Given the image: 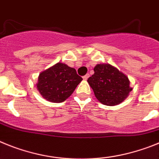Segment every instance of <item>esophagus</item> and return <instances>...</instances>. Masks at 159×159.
I'll use <instances>...</instances> for the list:
<instances>
[{"label":"esophagus","instance_id":"esophagus-1","mask_svg":"<svg viewBox=\"0 0 159 159\" xmlns=\"http://www.w3.org/2000/svg\"><path fill=\"white\" fill-rule=\"evenodd\" d=\"M89 77V74H85V76H83V79H84V80H87Z\"/></svg>","mask_w":159,"mask_h":159}]
</instances>
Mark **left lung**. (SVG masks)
<instances>
[{"mask_svg": "<svg viewBox=\"0 0 159 159\" xmlns=\"http://www.w3.org/2000/svg\"><path fill=\"white\" fill-rule=\"evenodd\" d=\"M87 81L96 98L106 106H114L125 100L133 88L125 74L110 64H98Z\"/></svg>", "mask_w": 159, "mask_h": 159, "instance_id": "8db88e82", "label": "left lung"}]
</instances>
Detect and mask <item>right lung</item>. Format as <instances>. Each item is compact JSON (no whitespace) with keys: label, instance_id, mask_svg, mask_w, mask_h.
<instances>
[{"label":"right lung","instance_id":"1","mask_svg":"<svg viewBox=\"0 0 159 159\" xmlns=\"http://www.w3.org/2000/svg\"><path fill=\"white\" fill-rule=\"evenodd\" d=\"M81 80L75 69L58 62L41 72L36 85L43 98L59 103L66 101L74 93Z\"/></svg>","mask_w":159,"mask_h":159}]
</instances>
